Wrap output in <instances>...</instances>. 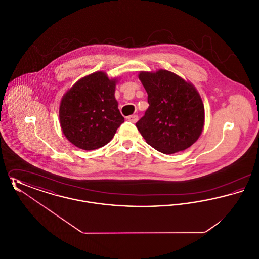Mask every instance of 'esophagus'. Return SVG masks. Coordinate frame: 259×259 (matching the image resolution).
<instances>
[{"instance_id": "1", "label": "esophagus", "mask_w": 259, "mask_h": 259, "mask_svg": "<svg viewBox=\"0 0 259 259\" xmlns=\"http://www.w3.org/2000/svg\"><path fill=\"white\" fill-rule=\"evenodd\" d=\"M127 119H128L129 121L133 122V123H136V122L138 121V115H136V114H133V115H129V116L127 117Z\"/></svg>"}]
</instances>
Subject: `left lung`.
<instances>
[{
    "label": "left lung",
    "instance_id": "left-lung-1",
    "mask_svg": "<svg viewBox=\"0 0 259 259\" xmlns=\"http://www.w3.org/2000/svg\"><path fill=\"white\" fill-rule=\"evenodd\" d=\"M149 104L136 126L150 147L172 154L191 147L202 134L205 108L199 92L180 75L160 69L139 73Z\"/></svg>",
    "mask_w": 259,
    "mask_h": 259
}]
</instances>
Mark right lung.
Masks as SVG:
<instances>
[{
	"label": "right lung",
	"instance_id": "1",
	"mask_svg": "<svg viewBox=\"0 0 259 259\" xmlns=\"http://www.w3.org/2000/svg\"><path fill=\"white\" fill-rule=\"evenodd\" d=\"M117 77L103 71L78 79L63 95L59 106L62 132L76 148L93 150L111 142L124 122L114 97Z\"/></svg>",
	"mask_w": 259,
	"mask_h": 259
}]
</instances>
